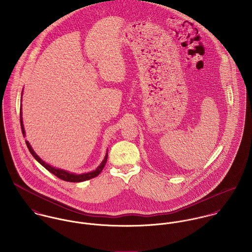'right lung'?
<instances>
[{"label":"right lung","instance_id":"obj_1","mask_svg":"<svg viewBox=\"0 0 252 252\" xmlns=\"http://www.w3.org/2000/svg\"><path fill=\"white\" fill-rule=\"evenodd\" d=\"M20 123H21V129H22V134L23 136H25V131H24V127H23V123H22V117H21V112H20ZM26 144H27V147L29 148L31 154L35 157L36 161H38L39 164H41L47 171H49L50 173H52L54 176H56L57 178H59L60 180H65V181H70V182H80V181H85V180H91L97 176H99V174L102 172V170L104 169L106 163H107V160H108V153L106 154V157L104 159V161L102 162V164L93 172L91 173H87V174H82V175H74V174H70L69 172H66L64 170H60V169H55L51 166H49L48 164H46L45 162H43L36 153L35 151L33 150V148L31 147V145L29 144L28 141H26Z\"/></svg>","mask_w":252,"mask_h":252}]
</instances>
